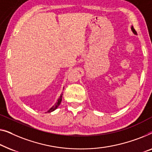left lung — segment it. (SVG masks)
I'll use <instances>...</instances> for the list:
<instances>
[{
	"label": "left lung",
	"instance_id": "obj_1",
	"mask_svg": "<svg viewBox=\"0 0 152 152\" xmlns=\"http://www.w3.org/2000/svg\"><path fill=\"white\" fill-rule=\"evenodd\" d=\"M131 29H132V32H133L134 34H135V35H137V33H136V31L135 29H134V28L133 27V26H132V27H131Z\"/></svg>",
	"mask_w": 152,
	"mask_h": 152
}]
</instances>
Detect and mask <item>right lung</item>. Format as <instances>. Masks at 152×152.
I'll use <instances>...</instances> for the list:
<instances>
[{
    "mask_svg": "<svg viewBox=\"0 0 152 152\" xmlns=\"http://www.w3.org/2000/svg\"><path fill=\"white\" fill-rule=\"evenodd\" d=\"M62 97H63V94H61V96H59V98H58V100H57V102H56V103L54 104V105H53L52 107H51L50 110H49L48 112H45V113H50V112H54V110H56V109L58 108V107L59 105H60V104H61V101H62Z\"/></svg>",
    "mask_w": 152,
    "mask_h": 152,
    "instance_id": "right-lung-1",
    "label": "right lung"
}]
</instances>
